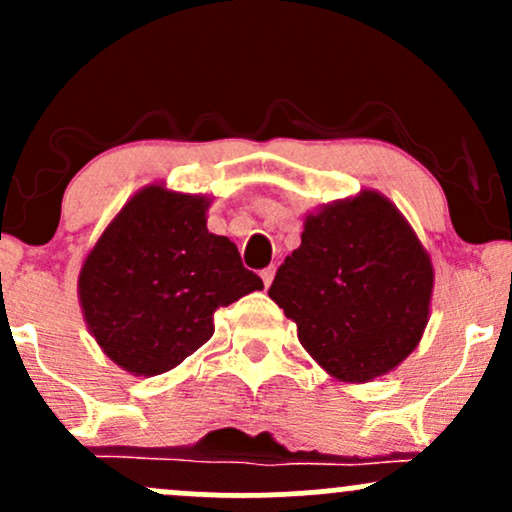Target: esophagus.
<instances>
[{
    "mask_svg": "<svg viewBox=\"0 0 512 512\" xmlns=\"http://www.w3.org/2000/svg\"><path fill=\"white\" fill-rule=\"evenodd\" d=\"M274 274H276V269L274 267H267V269H262V281H264V286H267V289H269V286H272V281H274Z\"/></svg>",
    "mask_w": 512,
    "mask_h": 512,
    "instance_id": "1",
    "label": "esophagus"
}]
</instances>
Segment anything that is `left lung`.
<instances>
[{
	"instance_id": "1",
	"label": "left lung",
	"mask_w": 512,
	"mask_h": 512,
	"mask_svg": "<svg viewBox=\"0 0 512 512\" xmlns=\"http://www.w3.org/2000/svg\"><path fill=\"white\" fill-rule=\"evenodd\" d=\"M433 276L402 211L361 190L305 216L301 248L279 267L269 298L296 322L317 366L342 383H370L419 346Z\"/></svg>"
}]
</instances>
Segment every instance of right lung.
Masks as SVG:
<instances>
[{"mask_svg":"<svg viewBox=\"0 0 512 512\" xmlns=\"http://www.w3.org/2000/svg\"><path fill=\"white\" fill-rule=\"evenodd\" d=\"M207 195L142 187L105 226L79 272L88 332L132 375L180 366L214 334V313L252 291L257 274L207 228Z\"/></svg>","mask_w":512,"mask_h":512,"instance_id":"add662e5","label":"right lung"}]
</instances>
